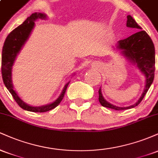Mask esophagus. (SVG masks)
<instances>
[{
    "label": "esophagus",
    "mask_w": 158,
    "mask_h": 158,
    "mask_svg": "<svg viewBox=\"0 0 158 158\" xmlns=\"http://www.w3.org/2000/svg\"><path fill=\"white\" fill-rule=\"evenodd\" d=\"M92 65H93V67H96V68H97V67L99 66V63H98V62H94L93 64H92Z\"/></svg>",
    "instance_id": "34e87169"
}]
</instances>
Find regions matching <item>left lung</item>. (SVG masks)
<instances>
[{
    "label": "left lung",
    "mask_w": 158,
    "mask_h": 158,
    "mask_svg": "<svg viewBox=\"0 0 158 158\" xmlns=\"http://www.w3.org/2000/svg\"><path fill=\"white\" fill-rule=\"evenodd\" d=\"M126 26L130 28H135L139 31L126 39L119 41L117 42V48L120 50V52L126 58L127 60L135 65L140 70L141 73L146 77V80L145 88L141 97L135 104L127 107H119L108 102L103 97L102 88L100 87L99 90V101L100 104L106 108L117 110L130 109L138 106L149 89L155 77V50L151 38L146 31L139 30L142 28L137 24L131 15L127 16Z\"/></svg>",
    "instance_id": "obj_1"
}]
</instances>
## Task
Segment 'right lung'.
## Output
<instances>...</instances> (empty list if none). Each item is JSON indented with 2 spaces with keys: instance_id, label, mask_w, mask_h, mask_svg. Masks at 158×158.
I'll return each mask as SVG.
<instances>
[{
  "instance_id": "1",
  "label": "right lung",
  "mask_w": 158,
  "mask_h": 158,
  "mask_svg": "<svg viewBox=\"0 0 158 158\" xmlns=\"http://www.w3.org/2000/svg\"><path fill=\"white\" fill-rule=\"evenodd\" d=\"M47 19H48V16L44 13L35 12V13L32 14L30 17L27 18L23 21L22 24L20 25L9 34L6 40H5L2 50L1 73H2L3 83H4L5 86L6 87L9 91L10 92V94L12 95L18 105L21 108L28 110V111L40 112L41 113V112H46L55 108L56 107L59 106V103L62 100L67 88L70 83V81H68L64 85L60 95L55 101L41 106H32L27 104L21 99L19 94L16 93L15 89H14L12 79V66L15 63L16 58H17L19 52H21V50H22L25 43L30 38V35H31V32L34 29V27H35V21L39 19L45 20ZM75 73H73V75Z\"/></svg>"
}]
</instances>
